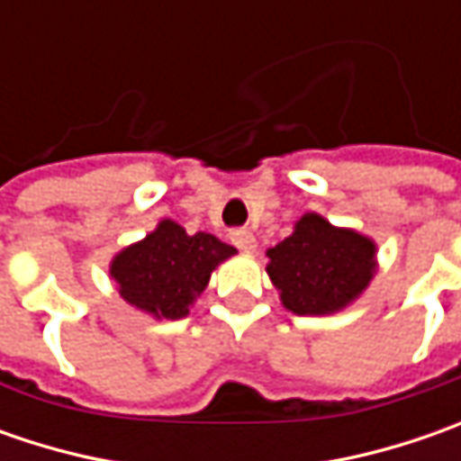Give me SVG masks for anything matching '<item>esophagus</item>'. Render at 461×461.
<instances>
[{
    "instance_id": "obj_1",
    "label": "esophagus",
    "mask_w": 461,
    "mask_h": 461,
    "mask_svg": "<svg viewBox=\"0 0 461 461\" xmlns=\"http://www.w3.org/2000/svg\"><path fill=\"white\" fill-rule=\"evenodd\" d=\"M230 240L239 246L240 251H246V254H251V251L257 249V239H254V233H251V230H243V228H240V230H233V233H230Z\"/></svg>"
}]
</instances>
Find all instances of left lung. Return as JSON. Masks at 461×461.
<instances>
[{"mask_svg":"<svg viewBox=\"0 0 461 461\" xmlns=\"http://www.w3.org/2000/svg\"><path fill=\"white\" fill-rule=\"evenodd\" d=\"M267 258V275L285 308L294 315H333L359 300L375 279L377 243L305 212Z\"/></svg>","mask_w":461,"mask_h":461,"instance_id":"obj_1","label":"left lung"}]
</instances>
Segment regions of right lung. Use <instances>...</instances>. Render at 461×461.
I'll list each match as a JSON object with an SVG mask.
<instances>
[{
    "mask_svg": "<svg viewBox=\"0 0 461 461\" xmlns=\"http://www.w3.org/2000/svg\"><path fill=\"white\" fill-rule=\"evenodd\" d=\"M236 254L212 233H186L179 222L164 218L146 239L117 251L110 276L131 308L153 321H179L204 293L210 275Z\"/></svg>",
    "mask_w": 461,
    "mask_h": 461,
    "instance_id": "right-lung-1",
    "label": "right lung"
}]
</instances>
